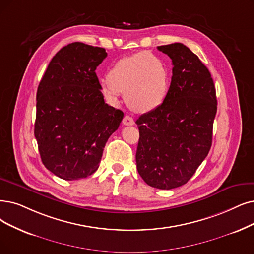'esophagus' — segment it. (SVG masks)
Here are the masks:
<instances>
[{"label": "esophagus", "mask_w": 254, "mask_h": 254, "mask_svg": "<svg viewBox=\"0 0 254 254\" xmlns=\"http://www.w3.org/2000/svg\"><path fill=\"white\" fill-rule=\"evenodd\" d=\"M123 124L126 126H131L134 124V120L131 118L130 116H125L123 119Z\"/></svg>", "instance_id": "1"}]
</instances>
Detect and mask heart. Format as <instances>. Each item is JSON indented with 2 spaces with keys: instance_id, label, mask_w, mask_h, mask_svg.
Returning <instances> with one entry per match:
<instances>
[{
  "instance_id": "heart-1",
  "label": "heart",
  "mask_w": 254,
  "mask_h": 254,
  "mask_svg": "<svg viewBox=\"0 0 254 254\" xmlns=\"http://www.w3.org/2000/svg\"><path fill=\"white\" fill-rule=\"evenodd\" d=\"M169 68L161 57L139 52L121 58L102 83L103 94L115 100L124 93L126 104L136 113H150L164 102L169 90Z\"/></svg>"
}]
</instances>
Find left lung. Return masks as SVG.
I'll return each instance as SVG.
<instances>
[{
	"instance_id": "1",
	"label": "left lung",
	"mask_w": 254,
	"mask_h": 254,
	"mask_svg": "<svg viewBox=\"0 0 254 254\" xmlns=\"http://www.w3.org/2000/svg\"><path fill=\"white\" fill-rule=\"evenodd\" d=\"M157 49L172 59L173 76L162 104L135 122V159L147 185L171 190L186 185L208 154L217 97L208 68L187 46Z\"/></svg>"
}]
</instances>
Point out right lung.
Segmentation results:
<instances>
[{
	"mask_svg": "<svg viewBox=\"0 0 254 254\" xmlns=\"http://www.w3.org/2000/svg\"><path fill=\"white\" fill-rule=\"evenodd\" d=\"M105 49L72 43L51 60L36 94L34 135L45 167L64 180L98 170L124 114L104 102L96 74Z\"/></svg>",
	"mask_w": 254,
	"mask_h": 254,
	"instance_id": "1",
	"label": "right lung"
}]
</instances>
